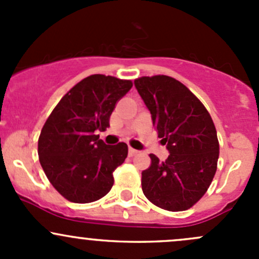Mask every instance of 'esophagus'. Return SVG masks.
Wrapping results in <instances>:
<instances>
[{"mask_svg": "<svg viewBox=\"0 0 259 259\" xmlns=\"http://www.w3.org/2000/svg\"><path fill=\"white\" fill-rule=\"evenodd\" d=\"M138 153H139V151H138V150H135V149H133V148H129V155H130V156H134V155H137Z\"/></svg>", "mask_w": 259, "mask_h": 259, "instance_id": "1", "label": "esophagus"}]
</instances>
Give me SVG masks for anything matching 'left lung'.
I'll return each mask as SVG.
<instances>
[{
	"label": "left lung",
	"instance_id": "left-lung-1",
	"mask_svg": "<svg viewBox=\"0 0 259 259\" xmlns=\"http://www.w3.org/2000/svg\"><path fill=\"white\" fill-rule=\"evenodd\" d=\"M134 83L170 153L165 161L149 155L151 164L142 173L143 193L161 209H189L207 193L217 171L219 142L210 114L174 77L142 76Z\"/></svg>",
	"mask_w": 259,
	"mask_h": 259
}]
</instances>
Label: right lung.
<instances>
[{"label":"right lung","mask_w":259,"mask_h":259,"mask_svg":"<svg viewBox=\"0 0 259 259\" xmlns=\"http://www.w3.org/2000/svg\"><path fill=\"white\" fill-rule=\"evenodd\" d=\"M132 88V80L90 75L62 96L44 124L38 159L65 199L91 203L110 192L113 173L127 156V145H106L96 130L109 127L115 105Z\"/></svg>","instance_id":"1"}]
</instances>
